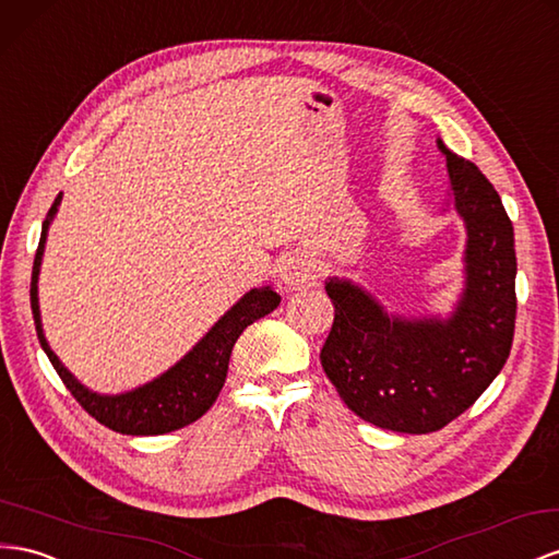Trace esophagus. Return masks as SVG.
Listing matches in <instances>:
<instances>
[{
  "instance_id": "obj_1",
  "label": "esophagus",
  "mask_w": 559,
  "mask_h": 559,
  "mask_svg": "<svg viewBox=\"0 0 559 559\" xmlns=\"http://www.w3.org/2000/svg\"><path fill=\"white\" fill-rule=\"evenodd\" d=\"M320 261L308 251H294L284 259L280 267V277L289 289H300V286H314L320 280Z\"/></svg>"
}]
</instances>
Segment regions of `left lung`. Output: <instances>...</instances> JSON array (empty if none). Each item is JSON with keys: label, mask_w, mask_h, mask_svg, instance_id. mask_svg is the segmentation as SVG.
Masks as SVG:
<instances>
[{"label": "left lung", "mask_w": 559, "mask_h": 559, "mask_svg": "<svg viewBox=\"0 0 559 559\" xmlns=\"http://www.w3.org/2000/svg\"><path fill=\"white\" fill-rule=\"evenodd\" d=\"M449 206L465 225L463 289L442 314L388 312L365 286L329 277L334 324L320 353L341 400L361 420L395 432L444 428L499 376L515 334V233L499 192L473 162L437 139Z\"/></svg>", "instance_id": "1"}]
</instances>
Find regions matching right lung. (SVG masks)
Instances as JSON below:
<instances>
[{"label": "right lung", "instance_id": "1", "mask_svg": "<svg viewBox=\"0 0 559 559\" xmlns=\"http://www.w3.org/2000/svg\"><path fill=\"white\" fill-rule=\"evenodd\" d=\"M60 200H63V192L53 200L47 218L41 223V237L33 265V282H29V306H33L41 350L47 353L49 361L60 376V381L66 383L74 400H78L105 428L122 435H164L190 426L192 420L204 416L209 412V406L216 402L218 392L225 383V376H228L230 353L239 334L255 320H261L267 312H273L280 306V294L273 286H259V289L247 292L198 343L192 345L190 353L180 357L174 367L159 373L157 379L127 392H117V395H103V392L88 390L84 383L74 379L63 361L58 359L41 329L37 282L44 245H47V235L51 228V221L58 214Z\"/></svg>", "mask_w": 559, "mask_h": 559}]
</instances>
